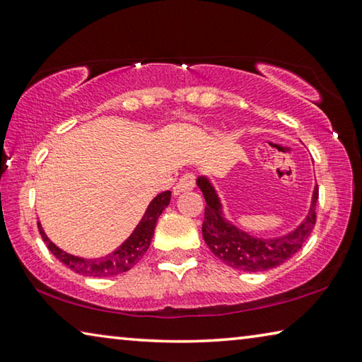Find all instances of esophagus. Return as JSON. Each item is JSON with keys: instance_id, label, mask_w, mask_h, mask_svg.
Returning <instances> with one entry per match:
<instances>
[{"instance_id": "1", "label": "esophagus", "mask_w": 362, "mask_h": 362, "mask_svg": "<svg viewBox=\"0 0 362 362\" xmlns=\"http://www.w3.org/2000/svg\"><path fill=\"white\" fill-rule=\"evenodd\" d=\"M194 186H196V176L192 175V173H186V175H182L180 177V181H177V185L175 186V194H181V192H187L194 189Z\"/></svg>"}]
</instances>
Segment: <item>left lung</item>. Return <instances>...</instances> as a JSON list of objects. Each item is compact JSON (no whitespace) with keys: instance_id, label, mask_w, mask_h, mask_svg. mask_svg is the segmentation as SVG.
<instances>
[{"instance_id":"1","label":"left lung","mask_w":362,"mask_h":362,"mask_svg":"<svg viewBox=\"0 0 362 362\" xmlns=\"http://www.w3.org/2000/svg\"><path fill=\"white\" fill-rule=\"evenodd\" d=\"M196 182L207 204L202 222L204 242L218 259L233 269L259 272L277 268L302 248V243L315 227L318 186L313 187L310 209L305 218L294 230L282 237L259 238L238 228L232 220L225 217L223 204L209 176H199Z\"/></svg>"}]
</instances>
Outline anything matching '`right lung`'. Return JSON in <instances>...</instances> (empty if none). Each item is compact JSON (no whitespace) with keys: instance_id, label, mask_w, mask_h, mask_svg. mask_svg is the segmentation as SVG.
<instances>
[{"instance_id":"add662e5","label":"right lung","mask_w":362,"mask_h":362,"mask_svg":"<svg viewBox=\"0 0 362 362\" xmlns=\"http://www.w3.org/2000/svg\"><path fill=\"white\" fill-rule=\"evenodd\" d=\"M171 201V191L160 192L158 196L151 199V202L146 207L144 217L140 218L137 227L134 228V232L129 235L125 242L117 246L112 253H107L99 258H83V256H75L71 253H66L62 248H59L52 240L47 237L45 230L42 228L39 222V232L42 235L45 245L49 246L52 255L57 259L62 261L68 269L78 272L81 276H90V277H106V276H116L120 272L129 271L134 268L135 264L142 259L145 251L148 250L153 238L156 222L161 212L168 207Z\"/></svg>"}]
</instances>
